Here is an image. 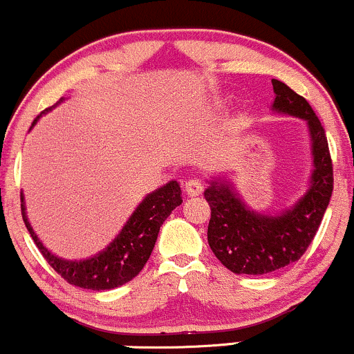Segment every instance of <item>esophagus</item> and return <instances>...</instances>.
I'll use <instances>...</instances> for the list:
<instances>
[{"label": "esophagus", "instance_id": "obj_1", "mask_svg": "<svg viewBox=\"0 0 354 354\" xmlns=\"http://www.w3.org/2000/svg\"><path fill=\"white\" fill-rule=\"evenodd\" d=\"M203 189H204V185L199 178H189V180L185 182V194H187L189 197L201 196Z\"/></svg>", "mask_w": 354, "mask_h": 354}]
</instances>
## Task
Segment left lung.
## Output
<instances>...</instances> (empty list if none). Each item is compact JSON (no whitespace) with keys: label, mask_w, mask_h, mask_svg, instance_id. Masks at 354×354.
Here are the masks:
<instances>
[{"label":"left lung","mask_w":354,"mask_h":354,"mask_svg":"<svg viewBox=\"0 0 354 354\" xmlns=\"http://www.w3.org/2000/svg\"><path fill=\"white\" fill-rule=\"evenodd\" d=\"M272 84V111L306 121L313 169L307 191L273 214L250 207L227 177L207 180V243L224 267L238 275H263L297 261L317 233L333 194V162L321 121L309 102L287 84L277 79Z\"/></svg>","instance_id":"left-lung-1"}]
</instances>
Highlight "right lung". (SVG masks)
Wrapping results in <instances>:
<instances>
[{"label":"right lung","instance_id":"add662e5","mask_svg":"<svg viewBox=\"0 0 354 354\" xmlns=\"http://www.w3.org/2000/svg\"><path fill=\"white\" fill-rule=\"evenodd\" d=\"M62 101L64 97L57 104H60ZM52 108L45 109V113L52 111ZM40 116L35 118L32 128L35 127ZM180 204V184L177 180L167 182L162 187L155 189L153 192L143 197V201L136 206L120 233L116 234V238L104 250L93 257L84 258V260H67V258L57 257L50 250L45 248L44 243L37 236L28 221V216H26L25 196L21 194V214H24L25 226L45 260L64 280L75 287L87 288V290H111V288L120 287V285L135 279L145 267L148 258L153 252L155 241H157L163 221Z\"/></svg>","mask_w":354,"mask_h":354}]
</instances>
